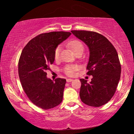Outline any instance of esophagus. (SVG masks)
<instances>
[{
	"label": "esophagus",
	"instance_id": "esophagus-1",
	"mask_svg": "<svg viewBox=\"0 0 134 134\" xmlns=\"http://www.w3.org/2000/svg\"><path fill=\"white\" fill-rule=\"evenodd\" d=\"M72 79H66V82H72Z\"/></svg>",
	"mask_w": 134,
	"mask_h": 134
}]
</instances>
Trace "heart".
<instances>
[{
    "mask_svg": "<svg viewBox=\"0 0 134 134\" xmlns=\"http://www.w3.org/2000/svg\"><path fill=\"white\" fill-rule=\"evenodd\" d=\"M69 46L72 49V50L74 51L75 54H80V53L83 52L84 51V46L83 44H82L81 41H79L77 40H74L71 41L68 43ZM60 51H61V47L60 46H58V47H57L54 52V58L55 60H57L59 58L60 56ZM78 68L77 66L69 65L66 66L64 68V72L66 74L68 75L69 76H74L76 74V71H77Z\"/></svg>",
    "mask_w": 134,
    "mask_h": 134,
    "instance_id": "b5f03b06",
    "label": "heart"
}]
</instances>
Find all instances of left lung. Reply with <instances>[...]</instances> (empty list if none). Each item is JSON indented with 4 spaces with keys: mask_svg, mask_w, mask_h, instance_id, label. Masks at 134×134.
I'll use <instances>...</instances> for the list:
<instances>
[{
    "mask_svg": "<svg viewBox=\"0 0 134 134\" xmlns=\"http://www.w3.org/2000/svg\"><path fill=\"white\" fill-rule=\"evenodd\" d=\"M88 47L90 58L87 74L91 81L80 79V99L91 107L107 103L114 95L120 79L121 68L118 53L112 44L101 34L86 30H71Z\"/></svg>",
    "mask_w": 134,
    "mask_h": 134,
    "instance_id": "left-lung-1",
    "label": "left lung"
}]
</instances>
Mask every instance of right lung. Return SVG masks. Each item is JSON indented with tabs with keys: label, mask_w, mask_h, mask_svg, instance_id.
Returning <instances> with one entry per match:
<instances>
[{
	"label": "right lung",
	"mask_w": 134,
	"mask_h": 134,
	"mask_svg": "<svg viewBox=\"0 0 134 134\" xmlns=\"http://www.w3.org/2000/svg\"><path fill=\"white\" fill-rule=\"evenodd\" d=\"M71 35L67 32L38 35L27 44L20 56L18 73L23 88L30 101L44 110L56 107L63 100L66 80H52L46 77V71L54 63L56 47Z\"/></svg>",
	"instance_id": "obj_1"
}]
</instances>
